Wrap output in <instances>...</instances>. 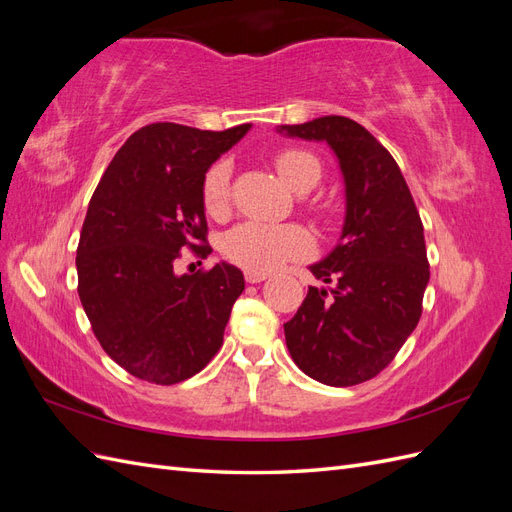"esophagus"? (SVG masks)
Here are the masks:
<instances>
[{
  "mask_svg": "<svg viewBox=\"0 0 512 512\" xmlns=\"http://www.w3.org/2000/svg\"><path fill=\"white\" fill-rule=\"evenodd\" d=\"M267 280V273H258V271H245V282L247 284H260Z\"/></svg>",
  "mask_w": 512,
  "mask_h": 512,
  "instance_id": "34e87169",
  "label": "esophagus"
}]
</instances>
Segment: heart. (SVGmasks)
I'll use <instances>...</instances> for the list:
<instances>
[{
  "label": "heart",
  "mask_w": 512,
  "mask_h": 512,
  "mask_svg": "<svg viewBox=\"0 0 512 512\" xmlns=\"http://www.w3.org/2000/svg\"><path fill=\"white\" fill-rule=\"evenodd\" d=\"M277 175L290 190L305 194L320 181V160L305 149H282L273 158ZM203 207L211 218H224L230 209V164L215 162L203 181ZM314 250L307 230L294 224L241 222L232 226L222 239L224 256L245 271L271 273L286 262L307 258Z\"/></svg>",
  "instance_id": "heart-1"
}]
</instances>
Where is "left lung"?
<instances>
[{"mask_svg":"<svg viewBox=\"0 0 512 512\" xmlns=\"http://www.w3.org/2000/svg\"><path fill=\"white\" fill-rule=\"evenodd\" d=\"M277 132L327 143L346 185L342 237L309 267L331 288L309 286L284 324L286 346L309 378L361 384L395 359L421 320L429 282L421 215L397 162L361 123L327 115Z\"/></svg>","mask_w":512,"mask_h":512,"instance_id":"left-lung-1","label":"left lung"}]
</instances>
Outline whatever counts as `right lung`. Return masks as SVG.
I'll return each instance as SVG.
<instances>
[{"instance_id": "add662e5", "label": "right lung", "mask_w": 512, "mask_h": 512, "mask_svg": "<svg viewBox=\"0 0 512 512\" xmlns=\"http://www.w3.org/2000/svg\"><path fill=\"white\" fill-rule=\"evenodd\" d=\"M250 128L149 123L115 153L89 200L76 250L79 297L104 352L136 378L188 380L224 342L243 273L228 262L192 275L175 267L181 250L211 254L203 181Z\"/></svg>"}]
</instances>
